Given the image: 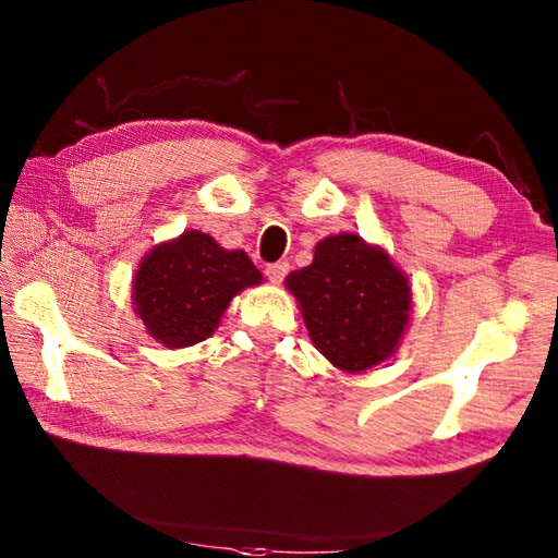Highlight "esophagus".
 <instances>
[{
    "label": "esophagus",
    "mask_w": 558,
    "mask_h": 558,
    "mask_svg": "<svg viewBox=\"0 0 558 558\" xmlns=\"http://www.w3.org/2000/svg\"><path fill=\"white\" fill-rule=\"evenodd\" d=\"M288 270H290L288 260H278V264H268V266H266V278H268L270 282H282V280H286V276H288Z\"/></svg>",
    "instance_id": "obj_1"
}]
</instances>
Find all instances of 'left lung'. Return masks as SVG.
<instances>
[{
	"mask_svg": "<svg viewBox=\"0 0 558 558\" xmlns=\"http://www.w3.org/2000/svg\"><path fill=\"white\" fill-rule=\"evenodd\" d=\"M286 286L302 306L314 345L342 372L384 362L410 322L408 278L384 248L357 234L326 236L312 266L290 272Z\"/></svg>",
	"mask_w": 558,
	"mask_h": 558,
	"instance_id": "obj_1",
	"label": "left lung"
}]
</instances>
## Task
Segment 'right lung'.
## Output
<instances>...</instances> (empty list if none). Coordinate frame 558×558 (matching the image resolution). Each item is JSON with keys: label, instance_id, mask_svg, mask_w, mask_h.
<instances>
[{"label": "right lung", "instance_id": "obj_1", "mask_svg": "<svg viewBox=\"0 0 558 558\" xmlns=\"http://www.w3.org/2000/svg\"><path fill=\"white\" fill-rule=\"evenodd\" d=\"M260 280L244 252H225L213 236L192 230L141 260L136 314L165 348H189L218 328L236 292Z\"/></svg>", "mask_w": 558, "mask_h": 558}]
</instances>
